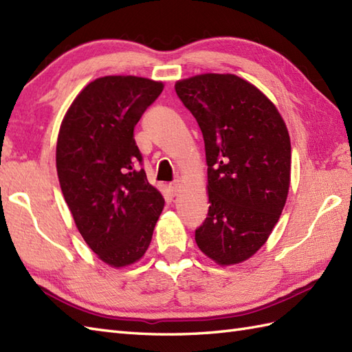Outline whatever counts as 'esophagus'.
Returning <instances> with one entry per match:
<instances>
[{"mask_svg": "<svg viewBox=\"0 0 352 352\" xmlns=\"http://www.w3.org/2000/svg\"><path fill=\"white\" fill-rule=\"evenodd\" d=\"M170 190H173V193L177 196L179 193V190H182V183L174 182L173 184H170Z\"/></svg>", "mask_w": 352, "mask_h": 352, "instance_id": "esophagus-1", "label": "esophagus"}]
</instances>
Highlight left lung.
Returning <instances> with one entry per match:
<instances>
[{
  "instance_id": "1",
  "label": "left lung",
  "mask_w": 352,
  "mask_h": 352,
  "mask_svg": "<svg viewBox=\"0 0 352 352\" xmlns=\"http://www.w3.org/2000/svg\"><path fill=\"white\" fill-rule=\"evenodd\" d=\"M175 91L206 144L210 207L196 244L219 265L240 264L264 246L287 204V124L259 88L231 73L177 80Z\"/></svg>"
}]
</instances>
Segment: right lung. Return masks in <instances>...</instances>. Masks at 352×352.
<instances>
[{
  "label": "right lung",
  "instance_id": "right-lung-1",
  "mask_svg": "<svg viewBox=\"0 0 352 352\" xmlns=\"http://www.w3.org/2000/svg\"><path fill=\"white\" fill-rule=\"evenodd\" d=\"M141 76H103L69 106L56 139V174L78 231L97 258L129 267L151 243L165 199L139 169L133 130L163 91Z\"/></svg>",
  "mask_w": 352,
  "mask_h": 352
}]
</instances>
